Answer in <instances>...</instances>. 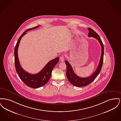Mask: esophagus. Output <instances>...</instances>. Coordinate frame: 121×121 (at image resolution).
<instances>
[{"label":"esophagus","instance_id":"obj_1","mask_svg":"<svg viewBox=\"0 0 121 121\" xmlns=\"http://www.w3.org/2000/svg\"><path fill=\"white\" fill-rule=\"evenodd\" d=\"M60 60L62 62H63L64 61V57L63 56H62L60 58Z\"/></svg>","mask_w":121,"mask_h":121}]
</instances>
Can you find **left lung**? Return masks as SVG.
I'll list each match as a JSON object with an SVG mask.
<instances>
[{
	"label": "left lung",
	"mask_w": 121,
	"mask_h": 121,
	"mask_svg": "<svg viewBox=\"0 0 121 121\" xmlns=\"http://www.w3.org/2000/svg\"><path fill=\"white\" fill-rule=\"evenodd\" d=\"M87 29L89 31L88 36L89 37H93L95 38L99 42L102 48L101 55L97 69L92 75L87 78H81L77 76L73 72L72 67L69 62L67 60L65 61V63L67 66L66 76L68 80L69 81V82L72 84L78 87L86 86L92 82L99 74L102 69L104 62V46L101 39L99 36L97 34V33L92 29L89 28Z\"/></svg>",
	"instance_id": "1"
}]
</instances>
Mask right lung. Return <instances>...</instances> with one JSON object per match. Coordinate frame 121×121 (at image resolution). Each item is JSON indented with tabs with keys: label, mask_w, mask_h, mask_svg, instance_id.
Masks as SVG:
<instances>
[{
	"label": "right lung",
	"mask_w": 121,
	"mask_h": 121,
	"mask_svg": "<svg viewBox=\"0 0 121 121\" xmlns=\"http://www.w3.org/2000/svg\"><path fill=\"white\" fill-rule=\"evenodd\" d=\"M39 26H37L34 28L28 29L23 32L17 40L14 48V52L15 67L17 74L24 84L29 87L33 88H39L46 84L51 78L52 69L59 61V57L55 58L50 61L41 71L35 74L29 73L24 70L21 67L19 62L17 55V49L19 43L22 38L27 33V31L36 29Z\"/></svg>",
	"instance_id": "1"
}]
</instances>
